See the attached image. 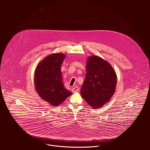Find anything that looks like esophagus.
I'll use <instances>...</instances> for the list:
<instances>
[{
    "mask_svg": "<svg viewBox=\"0 0 150 150\" xmlns=\"http://www.w3.org/2000/svg\"><path fill=\"white\" fill-rule=\"evenodd\" d=\"M71 91L73 93H74V92H78L79 91V88L78 86H75V87H73L72 88Z\"/></svg>",
    "mask_w": 150,
    "mask_h": 150,
    "instance_id": "esophagus-1",
    "label": "esophagus"
}]
</instances>
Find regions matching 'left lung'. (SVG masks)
Here are the masks:
<instances>
[{
    "mask_svg": "<svg viewBox=\"0 0 150 150\" xmlns=\"http://www.w3.org/2000/svg\"><path fill=\"white\" fill-rule=\"evenodd\" d=\"M86 78L81 88V95L93 108L102 107L114 95L117 75L111 65L102 58L88 57Z\"/></svg>",
    "mask_w": 150,
    "mask_h": 150,
    "instance_id": "1",
    "label": "left lung"
}]
</instances>
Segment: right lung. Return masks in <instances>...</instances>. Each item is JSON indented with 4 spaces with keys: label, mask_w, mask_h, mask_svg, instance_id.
I'll list each match as a JSON object with an SVG mask.
<instances>
[{
    "label": "right lung",
    "mask_w": 150,
    "mask_h": 150,
    "mask_svg": "<svg viewBox=\"0 0 150 150\" xmlns=\"http://www.w3.org/2000/svg\"><path fill=\"white\" fill-rule=\"evenodd\" d=\"M65 57L62 53L50 54L38 64L35 72V86L38 93L54 107L72 94L64 88L62 81L61 67Z\"/></svg>",
    "instance_id": "obj_1"
}]
</instances>
